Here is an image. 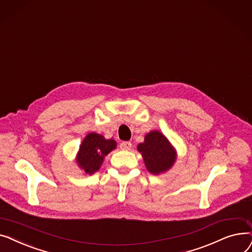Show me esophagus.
Here are the masks:
<instances>
[{"label":"esophagus","mask_w":252,"mask_h":252,"mask_svg":"<svg viewBox=\"0 0 252 252\" xmlns=\"http://www.w3.org/2000/svg\"><path fill=\"white\" fill-rule=\"evenodd\" d=\"M131 147H132V143H131L130 141H122L121 143H120V148H121L122 150H130Z\"/></svg>","instance_id":"34e87169"}]
</instances>
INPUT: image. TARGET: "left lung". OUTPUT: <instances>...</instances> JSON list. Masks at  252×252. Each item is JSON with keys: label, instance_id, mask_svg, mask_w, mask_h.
<instances>
[{"label": "left lung", "instance_id": "1", "mask_svg": "<svg viewBox=\"0 0 252 252\" xmlns=\"http://www.w3.org/2000/svg\"><path fill=\"white\" fill-rule=\"evenodd\" d=\"M142 155L148 170L159 174L168 170L175 161V152L167 138L159 131H151L145 137V142L137 147Z\"/></svg>", "mask_w": 252, "mask_h": 252}]
</instances>
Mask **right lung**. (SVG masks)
Here are the masks:
<instances>
[{
  "label": "right lung",
  "instance_id": "add662e5",
  "mask_svg": "<svg viewBox=\"0 0 252 252\" xmlns=\"http://www.w3.org/2000/svg\"><path fill=\"white\" fill-rule=\"evenodd\" d=\"M116 141L104 139L97 133H89L83 140L78 155V164L86 173L96 172L103 161V158L116 148Z\"/></svg>",
  "mask_w": 252,
  "mask_h": 252
}]
</instances>
